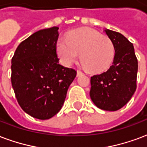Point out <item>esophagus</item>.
Returning <instances> with one entry per match:
<instances>
[{
  "instance_id": "1",
  "label": "esophagus",
  "mask_w": 147,
  "mask_h": 147,
  "mask_svg": "<svg viewBox=\"0 0 147 147\" xmlns=\"http://www.w3.org/2000/svg\"><path fill=\"white\" fill-rule=\"evenodd\" d=\"M83 74V73L81 72V70H79V69H78V71H77V75H78V77H79V76H81V75H82Z\"/></svg>"
}]
</instances>
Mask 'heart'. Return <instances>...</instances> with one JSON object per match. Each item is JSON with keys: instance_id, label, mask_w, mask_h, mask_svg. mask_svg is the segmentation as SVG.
<instances>
[{"instance_id": "b5f03b06", "label": "heart", "mask_w": 147, "mask_h": 147, "mask_svg": "<svg viewBox=\"0 0 147 147\" xmlns=\"http://www.w3.org/2000/svg\"><path fill=\"white\" fill-rule=\"evenodd\" d=\"M56 51L61 62L69 66L78 59L92 72H102L112 64L115 46L110 37L92 29L82 28L70 32L66 39H59Z\"/></svg>"}]
</instances>
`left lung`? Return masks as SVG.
<instances>
[{"mask_svg":"<svg viewBox=\"0 0 147 147\" xmlns=\"http://www.w3.org/2000/svg\"><path fill=\"white\" fill-rule=\"evenodd\" d=\"M115 46L110 68L91 78L90 97L101 110L116 111L127 104L136 90L138 60L133 45L118 32L105 30Z\"/></svg>","mask_w":147,"mask_h":147,"instance_id":"8db88e82","label":"left lung"}]
</instances>
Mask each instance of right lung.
<instances>
[{
	"label": "right lung",
	"mask_w": 147,
	"mask_h": 147,
	"mask_svg": "<svg viewBox=\"0 0 147 147\" xmlns=\"http://www.w3.org/2000/svg\"><path fill=\"white\" fill-rule=\"evenodd\" d=\"M59 27L44 29L19 44L11 59V81L22 110L47 120L61 110L77 71L59 64Z\"/></svg>",
	"instance_id": "add662e5"
}]
</instances>
